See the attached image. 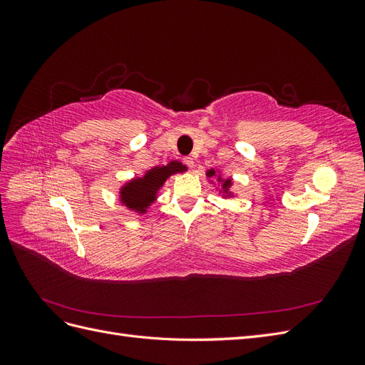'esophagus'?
Returning a JSON list of instances; mask_svg holds the SVG:
<instances>
[{
    "label": "esophagus",
    "instance_id": "34e87169",
    "mask_svg": "<svg viewBox=\"0 0 365 365\" xmlns=\"http://www.w3.org/2000/svg\"><path fill=\"white\" fill-rule=\"evenodd\" d=\"M182 161H184V164L187 165V168H190V169L193 168V164H195V161H193V158H192V157H185V158H184Z\"/></svg>",
    "mask_w": 365,
    "mask_h": 365
}]
</instances>
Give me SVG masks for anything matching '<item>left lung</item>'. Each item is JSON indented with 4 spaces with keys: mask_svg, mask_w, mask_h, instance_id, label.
Returning a JSON list of instances; mask_svg holds the SVG:
<instances>
[{
    "mask_svg": "<svg viewBox=\"0 0 365 365\" xmlns=\"http://www.w3.org/2000/svg\"><path fill=\"white\" fill-rule=\"evenodd\" d=\"M215 175H216V170H215V169L207 170V176H208V178H213ZM217 181L222 182V193H224L225 197H227V196H233V193L230 192V187H231V184H233V181H231V178L222 180V178H220V176H217Z\"/></svg>",
    "mask_w": 365,
    "mask_h": 365,
    "instance_id": "left-lung-1",
    "label": "left lung"
}]
</instances>
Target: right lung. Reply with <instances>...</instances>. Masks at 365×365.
<instances>
[{"label":"right lung","mask_w":365,"mask_h":365,"mask_svg":"<svg viewBox=\"0 0 365 365\" xmlns=\"http://www.w3.org/2000/svg\"><path fill=\"white\" fill-rule=\"evenodd\" d=\"M187 168L180 161H170L168 165H157L148 170L141 178L128 181L120 189V202L129 210L145 215L152 202H155L158 190L169 176L182 173Z\"/></svg>","instance_id":"obj_1"}]
</instances>
